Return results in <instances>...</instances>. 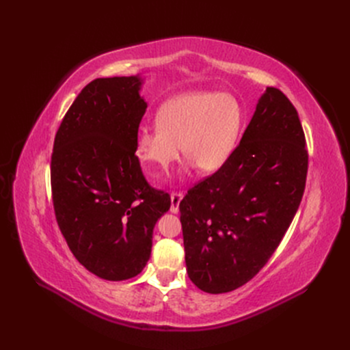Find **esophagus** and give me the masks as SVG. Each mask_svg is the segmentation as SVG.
<instances>
[{
    "label": "esophagus",
    "instance_id": "1",
    "mask_svg": "<svg viewBox=\"0 0 350 350\" xmlns=\"http://www.w3.org/2000/svg\"><path fill=\"white\" fill-rule=\"evenodd\" d=\"M184 198L183 193H172L171 194V211L172 213H178L179 211V203Z\"/></svg>",
    "mask_w": 350,
    "mask_h": 350
}]
</instances>
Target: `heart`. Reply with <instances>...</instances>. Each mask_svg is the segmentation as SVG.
Here are the masks:
<instances>
[{
    "instance_id": "b5f03b06",
    "label": "heart",
    "mask_w": 350,
    "mask_h": 350,
    "mask_svg": "<svg viewBox=\"0 0 350 350\" xmlns=\"http://www.w3.org/2000/svg\"><path fill=\"white\" fill-rule=\"evenodd\" d=\"M243 113L235 98L217 92H188L167 99L156 113V129L137 134V156L146 174L159 179L183 153L189 165L216 172L234 153Z\"/></svg>"
}]
</instances>
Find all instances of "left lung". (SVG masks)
<instances>
[{"instance_id":"obj_1","label":"left lung","mask_w":350,"mask_h":350,"mask_svg":"<svg viewBox=\"0 0 350 350\" xmlns=\"http://www.w3.org/2000/svg\"><path fill=\"white\" fill-rule=\"evenodd\" d=\"M306 171L298 112L267 88L229 161L179 203L187 273L198 289L235 291L264 267L299 207Z\"/></svg>"}]
</instances>
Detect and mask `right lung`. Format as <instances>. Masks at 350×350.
Instances as JSON below:
<instances>
[{"instance_id":"1","label":"right lung","mask_w":350,"mask_h":350,"mask_svg":"<svg viewBox=\"0 0 350 350\" xmlns=\"http://www.w3.org/2000/svg\"><path fill=\"white\" fill-rule=\"evenodd\" d=\"M146 77L96 79L62 120L51 161L58 226L74 257L98 278L137 276L150 258L156 221L171 197L147 184L135 139Z\"/></svg>"}]
</instances>
